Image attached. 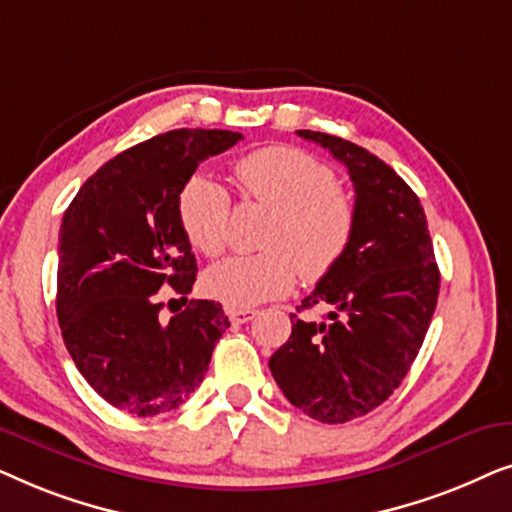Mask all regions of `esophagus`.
<instances>
[{
  "mask_svg": "<svg viewBox=\"0 0 512 512\" xmlns=\"http://www.w3.org/2000/svg\"><path fill=\"white\" fill-rule=\"evenodd\" d=\"M226 314L228 319L233 321V324H247L256 317V310H249V307H226Z\"/></svg>",
  "mask_w": 512,
  "mask_h": 512,
  "instance_id": "1",
  "label": "esophagus"
}]
</instances>
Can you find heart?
<instances>
[{
  "label": "heart",
  "mask_w": 512,
  "mask_h": 512,
  "mask_svg": "<svg viewBox=\"0 0 512 512\" xmlns=\"http://www.w3.org/2000/svg\"><path fill=\"white\" fill-rule=\"evenodd\" d=\"M244 200L272 209L261 254L233 256L202 277V289L221 303L249 307L289 293L300 272L326 277L354 240L356 209L326 163L293 146H265L235 165ZM177 214L186 240L205 256L228 244L230 195L219 181L195 174L179 193Z\"/></svg>",
  "instance_id": "1"
}]
</instances>
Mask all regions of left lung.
<instances>
[{"mask_svg": "<svg viewBox=\"0 0 512 512\" xmlns=\"http://www.w3.org/2000/svg\"><path fill=\"white\" fill-rule=\"evenodd\" d=\"M345 163L356 230L347 254L298 310L328 305L324 321L291 314L270 373L291 405L324 424L368 415L398 389L438 303L440 272L415 191L373 153L326 132L298 130Z\"/></svg>", "mask_w": 512, "mask_h": 512, "instance_id": "obj_1", "label": "left lung"}]
</instances>
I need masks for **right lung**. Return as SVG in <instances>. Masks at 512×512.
Wrapping results in <instances>:
<instances>
[{"instance_id":"right-lung-1","label":"right lung","mask_w":512,"mask_h":512,"mask_svg":"<svg viewBox=\"0 0 512 512\" xmlns=\"http://www.w3.org/2000/svg\"><path fill=\"white\" fill-rule=\"evenodd\" d=\"M240 139L200 128L146 139L104 163L62 216V340L90 387L118 410L153 417L186 403L230 326L221 303L186 298L198 265L177 202L202 160ZM172 292L187 307L165 322L159 310Z\"/></svg>"}]
</instances>
